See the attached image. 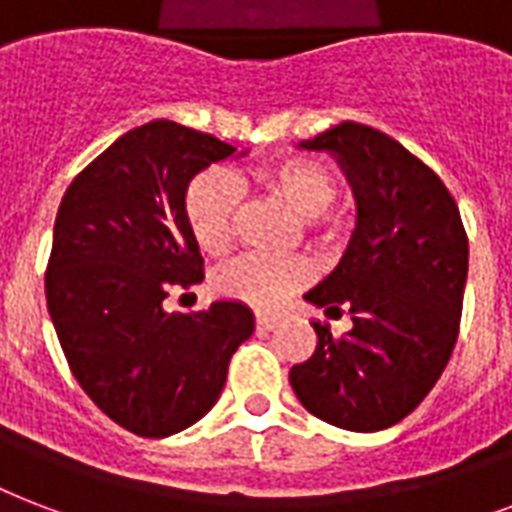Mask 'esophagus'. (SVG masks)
I'll list each match as a JSON object with an SVG mask.
<instances>
[{
	"mask_svg": "<svg viewBox=\"0 0 512 512\" xmlns=\"http://www.w3.org/2000/svg\"><path fill=\"white\" fill-rule=\"evenodd\" d=\"M255 325L260 333H268V330H273V327L279 325V317H273V314H257Z\"/></svg>",
	"mask_w": 512,
	"mask_h": 512,
	"instance_id": "1",
	"label": "esophagus"
}]
</instances>
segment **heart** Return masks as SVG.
Segmentation results:
<instances>
[{
    "instance_id": "b5f03b06",
    "label": "heart",
    "mask_w": 512,
    "mask_h": 512,
    "mask_svg": "<svg viewBox=\"0 0 512 512\" xmlns=\"http://www.w3.org/2000/svg\"><path fill=\"white\" fill-rule=\"evenodd\" d=\"M265 185L300 214L306 225L325 236L346 230V214L333 209L338 182L322 163L311 158H287L263 174ZM239 212V182L228 171L198 174L185 193V220L198 247L209 255L228 252ZM311 282L306 257L241 255L214 273V292L260 311H273Z\"/></svg>"
}]
</instances>
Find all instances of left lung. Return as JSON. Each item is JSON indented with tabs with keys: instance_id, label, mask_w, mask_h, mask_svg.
<instances>
[{
	"instance_id": "left-lung-1",
	"label": "left lung",
	"mask_w": 512,
	"mask_h": 512,
	"mask_svg": "<svg viewBox=\"0 0 512 512\" xmlns=\"http://www.w3.org/2000/svg\"><path fill=\"white\" fill-rule=\"evenodd\" d=\"M300 147L333 152L357 195L346 255L306 295L330 317L349 311L354 327L311 322L317 349L290 384L327 424L376 432L403 421L451 360L470 241L443 179L392 136L346 120Z\"/></svg>"
}]
</instances>
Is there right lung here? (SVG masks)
<instances>
[{
  "label": "right lung",
  "mask_w": 512,
  "mask_h": 512,
  "mask_svg": "<svg viewBox=\"0 0 512 512\" xmlns=\"http://www.w3.org/2000/svg\"><path fill=\"white\" fill-rule=\"evenodd\" d=\"M236 147L171 120L109 144L66 187L45 298L83 392L139 438H166L217 403L233 351L255 330L244 303L163 311L204 279L185 220L190 179Z\"/></svg>",
  "instance_id": "obj_1"
}]
</instances>
